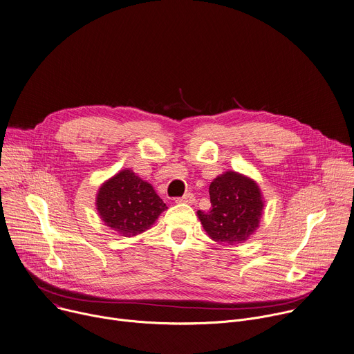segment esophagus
<instances>
[{"label": "esophagus", "mask_w": 354, "mask_h": 354, "mask_svg": "<svg viewBox=\"0 0 354 354\" xmlns=\"http://www.w3.org/2000/svg\"><path fill=\"white\" fill-rule=\"evenodd\" d=\"M194 200H195V198H194V194L188 192V194H184L183 197L176 198V203H177V204H192Z\"/></svg>", "instance_id": "esophagus-1"}]
</instances>
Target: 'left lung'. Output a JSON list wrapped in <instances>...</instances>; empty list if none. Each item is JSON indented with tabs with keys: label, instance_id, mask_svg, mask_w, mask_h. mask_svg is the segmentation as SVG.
<instances>
[{
	"label": "left lung",
	"instance_id": "left-lung-1",
	"mask_svg": "<svg viewBox=\"0 0 354 354\" xmlns=\"http://www.w3.org/2000/svg\"><path fill=\"white\" fill-rule=\"evenodd\" d=\"M211 209L197 215L208 236L221 245L248 241L263 215V195L257 183L241 173L226 171L209 185Z\"/></svg>",
	"mask_w": 354,
	"mask_h": 354
}]
</instances>
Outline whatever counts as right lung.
<instances>
[{
    "label": "right lung",
    "instance_id": "1",
    "mask_svg": "<svg viewBox=\"0 0 354 354\" xmlns=\"http://www.w3.org/2000/svg\"><path fill=\"white\" fill-rule=\"evenodd\" d=\"M95 204L104 223L122 236L145 232L167 209L151 184L132 170H122L106 180L98 189Z\"/></svg>",
    "mask_w": 354,
    "mask_h": 354
}]
</instances>
